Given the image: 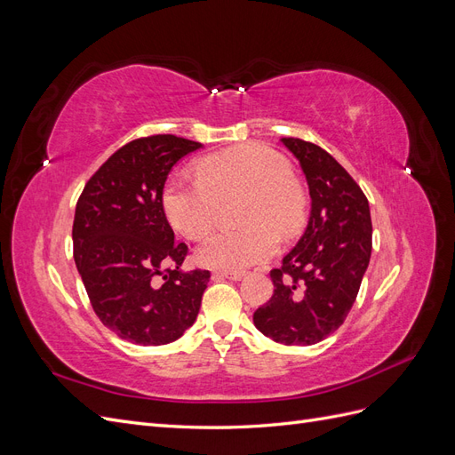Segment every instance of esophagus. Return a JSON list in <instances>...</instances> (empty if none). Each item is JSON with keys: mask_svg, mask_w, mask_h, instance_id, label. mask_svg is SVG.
<instances>
[{"mask_svg": "<svg viewBox=\"0 0 455 455\" xmlns=\"http://www.w3.org/2000/svg\"><path fill=\"white\" fill-rule=\"evenodd\" d=\"M244 277V271H214L212 279H231V281H241Z\"/></svg>", "mask_w": 455, "mask_h": 455, "instance_id": "esophagus-1", "label": "esophagus"}]
</instances>
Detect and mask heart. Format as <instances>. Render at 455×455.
Returning a JSON list of instances; mask_svg holds the SVG:
<instances>
[{
    "instance_id": "b5f03b06",
    "label": "heart",
    "mask_w": 455,
    "mask_h": 455,
    "mask_svg": "<svg viewBox=\"0 0 455 455\" xmlns=\"http://www.w3.org/2000/svg\"><path fill=\"white\" fill-rule=\"evenodd\" d=\"M244 196L239 222L246 228L220 231L197 251L201 264L241 271L271 258L279 232L291 239L304 226L307 199L292 178V164L269 146L249 142L209 156L199 178L172 174L163 188L161 204L174 231L201 241L214 226L220 201Z\"/></svg>"
}]
</instances>
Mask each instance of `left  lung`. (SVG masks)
Here are the masks:
<instances>
[{"label": "left lung", "mask_w": 455, "mask_h": 455, "mask_svg": "<svg viewBox=\"0 0 455 455\" xmlns=\"http://www.w3.org/2000/svg\"><path fill=\"white\" fill-rule=\"evenodd\" d=\"M311 196L304 237L271 269L273 296L254 311L261 334L284 346H313L346 321L371 252L368 199L351 174L313 142L286 136Z\"/></svg>", "instance_id": "obj_1"}]
</instances>
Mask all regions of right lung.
<instances>
[{
	"instance_id": "obj_1",
	"label": "right lung",
	"mask_w": 455,
	"mask_h": 455,
	"mask_svg": "<svg viewBox=\"0 0 455 455\" xmlns=\"http://www.w3.org/2000/svg\"><path fill=\"white\" fill-rule=\"evenodd\" d=\"M199 142L151 134L121 146L77 199L74 258L96 316L121 339L164 346L196 323L211 271L184 273L161 196L171 169Z\"/></svg>"
}]
</instances>
